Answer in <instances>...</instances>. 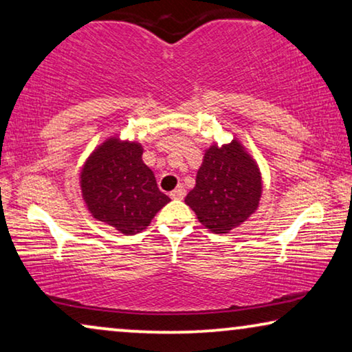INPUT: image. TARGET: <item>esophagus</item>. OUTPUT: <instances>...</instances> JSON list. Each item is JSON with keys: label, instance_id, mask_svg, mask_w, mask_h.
Returning <instances> with one entry per match:
<instances>
[{"label": "esophagus", "instance_id": "1", "mask_svg": "<svg viewBox=\"0 0 352 352\" xmlns=\"http://www.w3.org/2000/svg\"><path fill=\"white\" fill-rule=\"evenodd\" d=\"M170 197L172 199H183L185 197V190L183 188H177V190L170 192Z\"/></svg>", "mask_w": 352, "mask_h": 352}]
</instances>
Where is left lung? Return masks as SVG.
<instances>
[{
  "mask_svg": "<svg viewBox=\"0 0 352 352\" xmlns=\"http://www.w3.org/2000/svg\"><path fill=\"white\" fill-rule=\"evenodd\" d=\"M261 190L258 166L239 142L232 140L206 150L196 186L188 192L185 202L207 230L225 234L254 214Z\"/></svg>",
  "mask_w": 352,
  "mask_h": 352,
  "instance_id": "obj_1",
  "label": "left lung"
}]
</instances>
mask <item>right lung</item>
<instances>
[{
    "label": "right lung",
    "instance_id": "1",
    "mask_svg": "<svg viewBox=\"0 0 352 352\" xmlns=\"http://www.w3.org/2000/svg\"><path fill=\"white\" fill-rule=\"evenodd\" d=\"M142 155L140 143L111 137L87 157L79 177L82 199L94 219L126 236L145 230L170 201L160 191Z\"/></svg>",
    "mask_w": 352,
    "mask_h": 352
}]
</instances>
